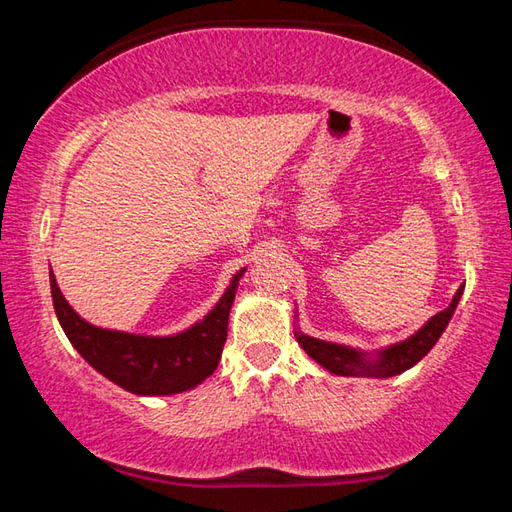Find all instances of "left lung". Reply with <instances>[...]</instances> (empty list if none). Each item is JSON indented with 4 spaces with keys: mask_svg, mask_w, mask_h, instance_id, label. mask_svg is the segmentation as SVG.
Listing matches in <instances>:
<instances>
[{
    "mask_svg": "<svg viewBox=\"0 0 512 512\" xmlns=\"http://www.w3.org/2000/svg\"><path fill=\"white\" fill-rule=\"evenodd\" d=\"M463 287L456 291L452 305L440 311V314L433 316L427 325H424L418 334H413L411 339H406L397 345H391L384 352H379L377 359L368 361L361 352L343 348V345L336 343H325L318 339H311V336L298 334L296 339L302 345L311 359L318 361L325 370L334 372V375L343 377H393L400 375V372L409 370L415 366L424 354H427L436 341L443 336L445 327L449 320H452L458 300H461Z\"/></svg>",
    "mask_w": 512,
    "mask_h": 512,
    "instance_id": "8db88e82",
    "label": "left lung"
}]
</instances>
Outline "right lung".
<instances>
[{"label":"right lung","instance_id":"1","mask_svg":"<svg viewBox=\"0 0 512 512\" xmlns=\"http://www.w3.org/2000/svg\"><path fill=\"white\" fill-rule=\"evenodd\" d=\"M241 273L235 275L219 305L201 323L189 327L183 334L162 336V339L85 323L67 305L54 273H49V282L60 327L94 370L135 395H173L198 386L219 366L225 336H228L230 307Z\"/></svg>","mask_w":512,"mask_h":512}]
</instances>
